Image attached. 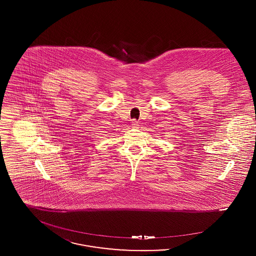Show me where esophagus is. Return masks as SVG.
I'll return each mask as SVG.
<instances>
[{
  "label": "esophagus",
  "instance_id": "esophagus-1",
  "mask_svg": "<svg viewBox=\"0 0 256 256\" xmlns=\"http://www.w3.org/2000/svg\"><path fill=\"white\" fill-rule=\"evenodd\" d=\"M132 126H134V128H137L138 126V122H136V121H134L132 122Z\"/></svg>",
  "mask_w": 256,
  "mask_h": 256
}]
</instances>
